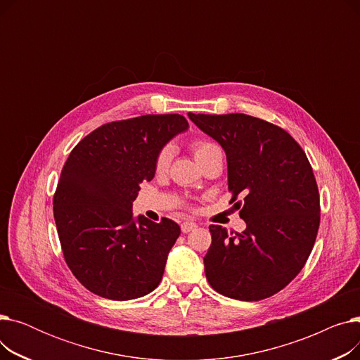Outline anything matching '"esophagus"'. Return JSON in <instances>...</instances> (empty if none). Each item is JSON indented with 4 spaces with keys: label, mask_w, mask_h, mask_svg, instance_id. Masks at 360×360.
I'll return each instance as SVG.
<instances>
[{
    "label": "esophagus",
    "mask_w": 360,
    "mask_h": 360,
    "mask_svg": "<svg viewBox=\"0 0 360 360\" xmlns=\"http://www.w3.org/2000/svg\"><path fill=\"white\" fill-rule=\"evenodd\" d=\"M194 229H197V223H194V221H184L181 224V231L184 233H188V232H191Z\"/></svg>",
    "instance_id": "34e87169"
}]
</instances>
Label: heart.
<instances>
[{"label": "heart", "instance_id": "obj_1", "mask_svg": "<svg viewBox=\"0 0 360 360\" xmlns=\"http://www.w3.org/2000/svg\"><path fill=\"white\" fill-rule=\"evenodd\" d=\"M191 147H193V151H194V156H195V160H197V162L201 160L202 158H205L207 155L213 153V151L220 150V147H219L216 143H213V141H210V140H204V139L195 140ZM170 158H172V150H170L169 146H166V147H163V148L159 151L158 156H156V160H155V169H156V172H159V174L165 172V170L169 167Z\"/></svg>", "mask_w": 360, "mask_h": 360}]
</instances>
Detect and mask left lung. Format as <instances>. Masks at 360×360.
Instances as JSON below:
<instances>
[{"label": "left lung", "instance_id": "left-lung-1", "mask_svg": "<svg viewBox=\"0 0 360 360\" xmlns=\"http://www.w3.org/2000/svg\"><path fill=\"white\" fill-rule=\"evenodd\" d=\"M188 115L226 151L231 202L247 223L235 235L210 226L205 277L223 296L270 297L299 274L314 248L321 207L312 166L289 132L271 122L245 113Z\"/></svg>", "mask_w": 360, "mask_h": 360}]
</instances>
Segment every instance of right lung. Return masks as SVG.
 Listing matches in <instances>:
<instances>
[{"mask_svg": "<svg viewBox=\"0 0 360 360\" xmlns=\"http://www.w3.org/2000/svg\"><path fill=\"white\" fill-rule=\"evenodd\" d=\"M188 128L178 113L101 125L75 146L53 194V219L68 269L91 293L129 300L153 292L181 229L132 220L140 184L155 176L162 147Z\"/></svg>", "mask_w": 360, "mask_h": 360, "instance_id": "right-lung-1", "label": "right lung"}]
</instances>
